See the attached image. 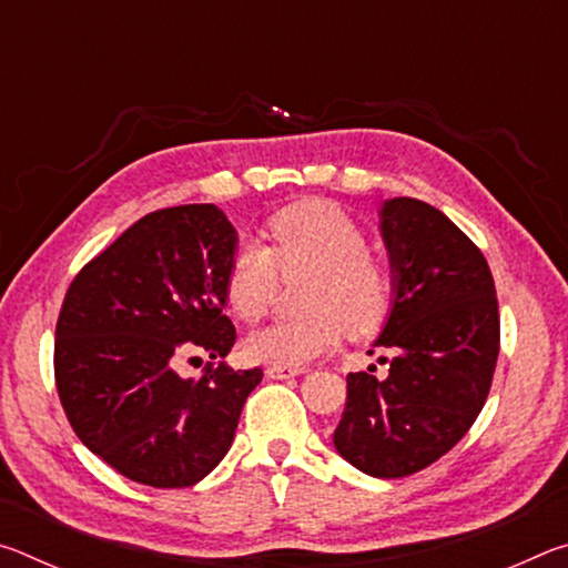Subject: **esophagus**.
Here are the masks:
<instances>
[{
    "label": "esophagus",
    "mask_w": 568,
    "mask_h": 568,
    "mask_svg": "<svg viewBox=\"0 0 568 568\" xmlns=\"http://www.w3.org/2000/svg\"><path fill=\"white\" fill-rule=\"evenodd\" d=\"M265 373L271 378H293V376H301V373H305V368H295V365H267Z\"/></svg>",
    "instance_id": "esophagus-1"
}]
</instances>
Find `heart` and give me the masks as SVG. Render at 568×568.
<instances>
[{
  "label": "heart",
  "mask_w": 568,
  "mask_h": 568,
  "mask_svg": "<svg viewBox=\"0 0 568 568\" xmlns=\"http://www.w3.org/2000/svg\"><path fill=\"white\" fill-rule=\"evenodd\" d=\"M271 245L240 243L230 255L223 293L227 311L257 323L271 307L283 275H313L305 311L313 315L281 321L245 341L255 363L295 365L333 351L343 328L355 335L376 331L393 305L396 281L388 263L368 250V235L331 203H297L267 220Z\"/></svg>",
  "instance_id": "1"
}]
</instances>
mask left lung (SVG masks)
I'll list each match as a JSON object with an SVG mask.
<instances>
[{
	"label": "left lung",
	"instance_id": "8db88e82",
	"mask_svg": "<svg viewBox=\"0 0 568 568\" xmlns=\"http://www.w3.org/2000/svg\"><path fill=\"white\" fill-rule=\"evenodd\" d=\"M383 237L396 271V301L376 343L393 353L388 378L348 373L333 444L365 474L403 478L436 464L474 426L491 390L501 323L484 253L440 210L393 197Z\"/></svg>",
	"mask_w": 568,
	"mask_h": 568
}]
</instances>
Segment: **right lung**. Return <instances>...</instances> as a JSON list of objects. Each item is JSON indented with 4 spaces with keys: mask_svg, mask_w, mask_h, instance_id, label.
Instances as JSON below:
<instances>
[{
    "mask_svg": "<svg viewBox=\"0 0 568 568\" xmlns=\"http://www.w3.org/2000/svg\"><path fill=\"white\" fill-rule=\"evenodd\" d=\"M235 230L215 205L162 207L140 217L74 275L54 338V383L67 420L124 478L185 488L233 444L261 368L225 358L235 325L223 277ZM207 352L197 379L182 357Z\"/></svg>",
    "mask_w": 568,
    "mask_h": 568,
    "instance_id": "right-lung-1",
    "label": "right lung"
}]
</instances>
